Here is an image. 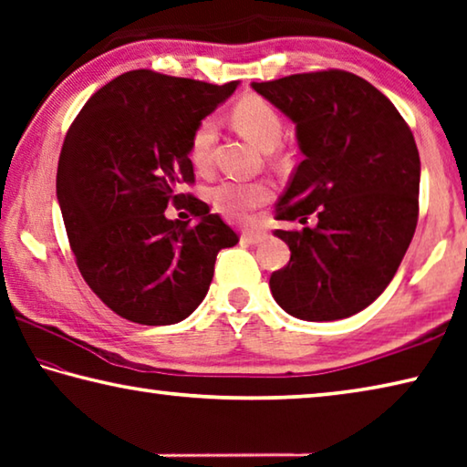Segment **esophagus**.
<instances>
[{"label": "esophagus", "mask_w": 467, "mask_h": 467, "mask_svg": "<svg viewBox=\"0 0 467 467\" xmlns=\"http://www.w3.org/2000/svg\"><path fill=\"white\" fill-rule=\"evenodd\" d=\"M265 239H267V233L262 231V228H253V226L244 228L243 234H241V241L247 243V244H259V243H264Z\"/></svg>", "instance_id": "34e87169"}]
</instances>
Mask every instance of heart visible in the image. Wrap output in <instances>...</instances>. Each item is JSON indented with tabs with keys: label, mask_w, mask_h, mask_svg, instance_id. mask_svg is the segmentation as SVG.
<instances>
[{
	"label": "heart",
	"mask_w": 467,
	"mask_h": 467,
	"mask_svg": "<svg viewBox=\"0 0 467 467\" xmlns=\"http://www.w3.org/2000/svg\"><path fill=\"white\" fill-rule=\"evenodd\" d=\"M233 121L244 138L262 150H272L282 138V119L270 102L259 97H247L236 102L233 109ZM216 138L214 119H203L197 125L192 144H189V161L195 169H208L212 161V146ZM272 189L264 181H239L228 179L214 187L212 202L223 214L231 218H247L253 210L270 200Z\"/></svg>",
	"instance_id": "heart-1"
}]
</instances>
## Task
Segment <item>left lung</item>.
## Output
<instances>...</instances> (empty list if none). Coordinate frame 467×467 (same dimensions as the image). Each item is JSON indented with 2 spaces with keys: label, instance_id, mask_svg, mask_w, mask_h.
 Segmentation results:
<instances>
[{
  "label": "left lung",
  "instance_id": "left-lung-1",
  "mask_svg": "<svg viewBox=\"0 0 467 467\" xmlns=\"http://www.w3.org/2000/svg\"><path fill=\"white\" fill-rule=\"evenodd\" d=\"M296 128L303 161L275 212L315 226L274 231L290 247L270 290L303 321L357 315L398 272L418 223L420 156L393 102L350 72L253 82Z\"/></svg>",
  "mask_w": 467,
  "mask_h": 467
}]
</instances>
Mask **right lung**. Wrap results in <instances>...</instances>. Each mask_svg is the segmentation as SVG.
Returning <instances> with one entry per match:
<instances>
[{"label": "right lung", "mask_w": 467, "mask_h": 467, "mask_svg": "<svg viewBox=\"0 0 467 467\" xmlns=\"http://www.w3.org/2000/svg\"><path fill=\"white\" fill-rule=\"evenodd\" d=\"M224 86L133 69L92 94L63 141L57 202L80 274L110 311L141 326H172L208 295L220 249L239 236L193 183L197 125L231 97ZM172 201L196 226L169 221Z\"/></svg>", "instance_id": "right-lung-1"}]
</instances>
